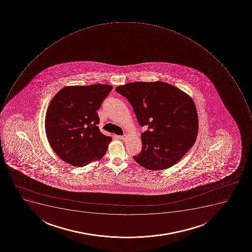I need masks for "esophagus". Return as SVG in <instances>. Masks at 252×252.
I'll list each match as a JSON object with an SVG mask.
<instances>
[{"mask_svg": "<svg viewBox=\"0 0 252 252\" xmlns=\"http://www.w3.org/2000/svg\"><path fill=\"white\" fill-rule=\"evenodd\" d=\"M116 138L118 139H121V140H125L126 136L125 135H116Z\"/></svg>", "mask_w": 252, "mask_h": 252, "instance_id": "esophagus-1", "label": "esophagus"}]
</instances>
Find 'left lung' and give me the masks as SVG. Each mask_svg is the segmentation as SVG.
Masks as SVG:
<instances>
[{
  "label": "left lung",
  "instance_id": "8db88e82",
  "mask_svg": "<svg viewBox=\"0 0 252 252\" xmlns=\"http://www.w3.org/2000/svg\"><path fill=\"white\" fill-rule=\"evenodd\" d=\"M127 98L142 133V151L133 156L151 170L173 166L195 143L198 114L194 101L178 88L161 81L134 82L115 89Z\"/></svg>",
  "mask_w": 252,
  "mask_h": 252
}]
</instances>
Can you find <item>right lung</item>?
I'll return each instance as SVG.
<instances>
[{"label":"right lung","instance_id":"obj_1","mask_svg":"<svg viewBox=\"0 0 252 252\" xmlns=\"http://www.w3.org/2000/svg\"><path fill=\"white\" fill-rule=\"evenodd\" d=\"M112 89L106 84L72 86L53 97L45 127L48 141L60 158L83 167L105 155L112 138L97 127V110Z\"/></svg>","mask_w":252,"mask_h":252}]
</instances>
